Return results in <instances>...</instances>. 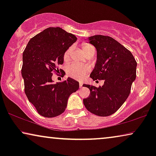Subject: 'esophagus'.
<instances>
[{"label": "esophagus", "instance_id": "esophagus-1", "mask_svg": "<svg viewBox=\"0 0 156 156\" xmlns=\"http://www.w3.org/2000/svg\"><path fill=\"white\" fill-rule=\"evenodd\" d=\"M82 86H83V83L80 82V88H82Z\"/></svg>", "mask_w": 156, "mask_h": 156}]
</instances>
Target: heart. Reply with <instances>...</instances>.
I'll list each match as a JSON object with an SVG mask.
<instances>
[{"label":"heart","instance_id":"b5f03b06","mask_svg":"<svg viewBox=\"0 0 156 156\" xmlns=\"http://www.w3.org/2000/svg\"><path fill=\"white\" fill-rule=\"evenodd\" d=\"M94 47L90 45V44H85L83 46V50L86 53H88L89 51L93 50ZM74 50V47L70 46L68 48L67 50H65V53L63 55V59L65 62L69 61L72 58V55ZM90 70L88 66H83L81 65H79L77 63H72L68 65L67 68V75L70 76V77L75 79V80H81L83 78L85 77L87 74L88 73Z\"/></svg>","mask_w":156,"mask_h":156}]
</instances>
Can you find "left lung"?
Returning a JSON list of instances; mask_svg holds the SVG:
<instances>
[{
  "instance_id": "8db88e82",
  "label": "left lung",
  "mask_w": 156,
  "mask_h": 156,
  "mask_svg": "<svg viewBox=\"0 0 156 156\" xmlns=\"http://www.w3.org/2000/svg\"><path fill=\"white\" fill-rule=\"evenodd\" d=\"M97 51V60L90 74L94 80H104L102 87L83 84L90 95L83 99L89 112L99 116L114 114L124 103L131 92L136 76V62L130 51L114 38L105 35L89 37Z\"/></svg>"
}]
</instances>
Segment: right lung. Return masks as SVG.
<instances>
[{
    "instance_id": "right-lung-1",
    "label": "right lung",
    "mask_w": 156,
    "mask_h": 156,
    "mask_svg": "<svg viewBox=\"0 0 156 156\" xmlns=\"http://www.w3.org/2000/svg\"><path fill=\"white\" fill-rule=\"evenodd\" d=\"M76 40L61 27H48L31 38L23 52L21 73L25 93L42 116L52 118L62 114L68 98L80 87L78 82L69 77L55 84L52 80L54 73L64 74L59 65L64 62L65 50Z\"/></svg>"
}]
</instances>
